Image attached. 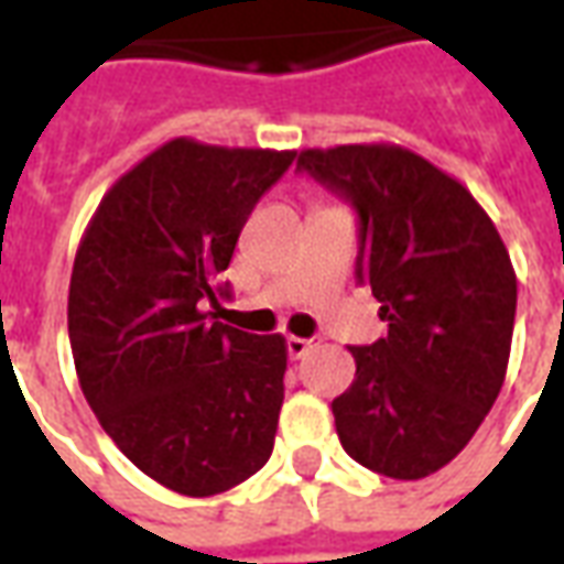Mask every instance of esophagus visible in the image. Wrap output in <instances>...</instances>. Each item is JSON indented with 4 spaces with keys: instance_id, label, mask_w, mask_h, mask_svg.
Listing matches in <instances>:
<instances>
[{
    "instance_id": "1",
    "label": "esophagus",
    "mask_w": 564,
    "mask_h": 564,
    "mask_svg": "<svg viewBox=\"0 0 564 564\" xmlns=\"http://www.w3.org/2000/svg\"><path fill=\"white\" fill-rule=\"evenodd\" d=\"M317 344H319L317 338H299V335H290V338H286V350H290L293 359H302V356L311 354Z\"/></svg>"
}]
</instances>
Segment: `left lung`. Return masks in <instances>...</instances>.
Instances as JSON below:
<instances>
[{
  "instance_id": "1",
  "label": "left lung",
  "mask_w": 564,
  "mask_h": 564,
  "mask_svg": "<svg viewBox=\"0 0 564 564\" xmlns=\"http://www.w3.org/2000/svg\"><path fill=\"white\" fill-rule=\"evenodd\" d=\"M299 169L359 214L356 278L387 338L350 347L356 378L332 402L341 447L395 480L459 456L508 375L517 274L465 186L399 144L302 150Z\"/></svg>"
}]
</instances>
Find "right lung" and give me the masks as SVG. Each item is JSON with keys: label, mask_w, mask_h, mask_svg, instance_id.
Masks as SVG:
<instances>
[{"label": "right lung", "mask_w": 564, "mask_h": 564, "mask_svg": "<svg viewBox=\"0 0 564 564\" xmlns=\"http://www.w3.org/2000/svg\"><path fill=\"white\" fill-rule=\"evenodd\" d=\"M295 150L172 139L99 202L68 283L84 399L135 468L181 496L232 489L271 456L286 341L223 326L238 235Z\"/></svg>", "instance_id": "add662e5"}]
</instances>
